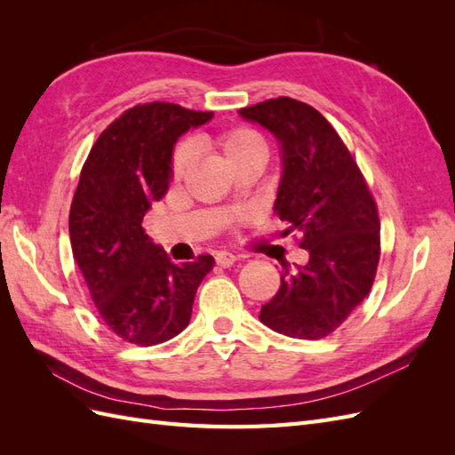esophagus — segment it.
<instances>
[{"instance_id":"esophagus-1","label":"esophagus","mask_w":455,"mask_h":455,"mask_svg":"<svg viewBox=\"0 0 455 455\" xmlns=\"http://www.w3.org/2000/svg\"><path fill=\"white\" fill-rule=\"evenodd\" d=\"M214 259H216V266H220V267H229V266H233L235 264V256H233L231 252H218L216 256H214Z\"/></svg>"}]
</instances>
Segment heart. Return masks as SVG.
<instances>
[{
	"mask_svg": "<svg viewBox=\"0 0 455 455\" xmlns=\"http://www.w3.org/2000/svg\"><path fill=\"white\" fill-rule=\"evenodd\" d=\"M199 144L209 148L216 154L222 156L233 169L243 172L246 169H264V164L269 157V146L259 131L237 125L216 134H206L199 139ZM194 167V156L188 148H178L172 156L171 163V178L172 182H182ZM256 212L252 209H241L233 220L235 222H251Z\"/></svg>",
	"mask_w": 455,
	"mask_h": 455,
	"instance_id": "b5f03b06",
	"label": "heart"
}]
</instances>
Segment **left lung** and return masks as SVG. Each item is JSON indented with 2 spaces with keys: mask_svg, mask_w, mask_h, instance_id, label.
Listing matches in <instances>:
<instances>
[{
  "mask_svg": "<svg viewBox=\"0 0 455 455\" xmlns=\"http://www.w3.org/2000/svg\"><path fill=\"white\" fill-rule=\"evenodd\" d=\"M275 134L283 178L273 211L298 233L309 261L283 259L281 286L259 321L298 339H321L368 296L379 261V216L368 184L336 129L306 102L279 96L239 112Z\"/></svg>",
  "mask_w": 455,
  "mask_h": 455,
  "instance_id": "1",
  "label": "left lung"
}]
</instances>
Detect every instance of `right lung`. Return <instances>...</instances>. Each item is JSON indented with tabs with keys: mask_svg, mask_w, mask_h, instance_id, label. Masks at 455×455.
Segmentation results:
<instances>
[{
	"mask_svg": "<svg viewBox=\"0 0 455 455\" xmlns=\"http://www.w3.org/2000/svg\"><path fill=\"white\" fill-rule=\"evenodd\" d=\"M212 119L171 102L136 104L100 132L70 206V243L102 323L134 346H157L188 326L214 258L176 266L142 228L171 180L178 136Z\"/></svg>",
	"mask_w": 455,
	"mask_h": 455,
	"instance_id": "add662e5",
	"label": "right lung"
}]
</instances>
